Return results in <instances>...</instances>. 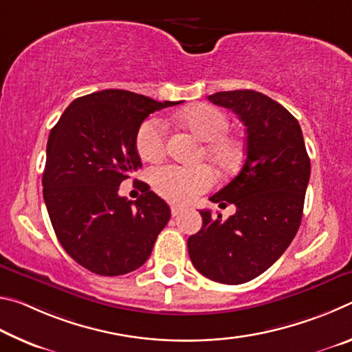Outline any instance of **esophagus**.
Returning a JSON list of instances; mask_svg holds the SVG:
<instances>
[{
	"label": "esophagus",
	"mask_w": 352,
	"mask_h": 352,
	"mask_svg": "<svg viewBox=\"0 0 352 352\" xmlns=\"http://www.w3.org/2000/svg\"><path fill=\"white\" fill-rule=\"evenodd\" d=\"M183 211V206H178V205H170V212H172V216H178V214H180Z\"/></svg>",
	"instance_id": "obj_1"
}]
</instances>
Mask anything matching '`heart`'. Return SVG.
Returning a JSON list of instances; mask_svg holds the SVG:
<instances>
[{
  "label": "heart",
  "mask_w": 352,
  "mask_h": 352,
  "mask_svg": "<svg viewBox=\"0 0 352 352\" xmlns=\"http://www.w3.org/2000/svg\"><path fill=\"white\" fill-rule=\"evenodd\" d=\"M178 119L201 141H206L208 158L223 174L241 164L243 147L239 140L228 135L230 119L212 105H194L178 115ZM136 152L148 163H157L166 153V127L160 119H146L135 138ZM153 189L175 204H190L216 183V174L208 164H166L151 172Z\"/></svg>",
  "instance_id": "heart-1"
}]
</instances>
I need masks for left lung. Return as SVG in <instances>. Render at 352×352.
Listing matches in <instances>:
<instances>
[{"instance_id": "obj_1", "label": "left lung", "mask_w": 352, "mask_h": 352, "mask_svg": "<svg viewBox=\"0 0 352 352\" xmlns=\"http://www.w3.org/2000/svg\"><path fill=\"white\" fill-rule=\"evenodd\" d=\"M212 104L233 110L245 126L247 158L239 174L210 197L236 205L226 220L201 210L204 225L188 239L192 265L222 284L252 281L279 259L302 217L311 160L296 119L253 90L220 91Z\"/></svg>"}]
</instances>
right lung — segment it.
<instances>
[{"mask_svg": "<svg viewBox=\"0 0 352 352\" xmlns=\"http://www.w3.org/2000/svg\"><path fill=\"white\" fill-rule=\"evenodd\" d=\"M175 104L96 91L74 99L51 130L41 180L46 210L65 252L96 275L140 269L169 222L168 204L146 183L135 201L118 190L141 168L135 138L142 121Z\"/></svg>", "mask_w": 352, "mask_h": 352, "instance_id": "right-lung-1", "label": "right lung"}]
</instances>
